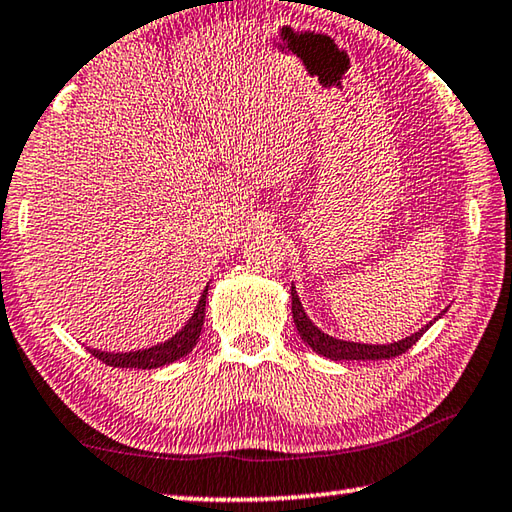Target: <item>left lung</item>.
Wrapping results in <instances>:
<instances>
[{
    "mask_svg": "<svg viewBox=\"0 0 512 512\" xmlns=\"http://www.w3.org/2000/svg\"><path fill=\"white\" fill-rule=\"evenodd\" d=\"M291 314H293V323H296V327H298V334L302 336V341H305L311 350L318 352L320 357H327L332 361H375V359L400 357L402 352H406L411 345L418 343L420 336L433 325V320H431L429 325H424L415 334L406 336V339L397 341V343H388V345H368V343H352V341L334 339V336L325 334L323 329H318L314 323H311V318L305 314V309H302V302L298 298L296 287H291Z\"/></svg>",
    "mask_w": 512,
    "mask_h": 512,
    "instance_id": "1",
    "label": "left lung"
}]
</instances>
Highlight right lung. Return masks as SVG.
<instances>
[{
	"mask_svg": "<svg viewBox=\"0 0 512 512\" xmlns=\"http://www.w3.org/2000/svg\"><path fill=\"white\" fill-rule=\"evenodd\" d=\"M207 289L210 287H205L192 318L187 320V325L180 329V332H176V336H171L169 341L158 343V345H153V348H146V350H135V352H101V350L88 348L90 354L112 368H142V370L162 368V366H167V363L187 357V354L194 350V345L198 343V336H201Z\"/></svg>",
	"mask_w": 512,
	"mask_h": 512,
	"instance_id": "obj_1",
	"label": "right lung"
}]
</instances>
